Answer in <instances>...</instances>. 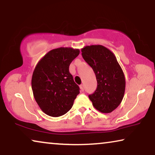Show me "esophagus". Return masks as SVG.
Here are the masks:
<instances>
[{
  "label": "esophagus",
  "mask_w": 155,
  "mask_h": 155,
  "mask_svg": "<svg viewBox=\"0 0 155 155\" xmlns=\"http://www.w3.org/2000/svg\"><path fill=\"white\" fill-rule=\"evenodd\" d=\"M80 91H81V92H84V85L83 84H81L80 85Z\"/></svg>",
  "instance_id": "34e87169"
}]
</instances>
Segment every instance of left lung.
I'll use <instances>...</instances> for the list:
<instances>
[{"label": "left lung", "instance_id": "1", "mask_svg": "<svg viewBox=\"0 0 155 155\" xmlns=\"http://www.w3.org/2000/svg\"><path fill=\"white\" fill-rule=\"evenodd\" d=\"M82 56L95 74L97 87L89 99L93 107L109 114L120 104L125 91V77L116 57L102 45L85 46Z\"/></svg>", "mask_w": 155, "mask_h": 155}]
</instances>
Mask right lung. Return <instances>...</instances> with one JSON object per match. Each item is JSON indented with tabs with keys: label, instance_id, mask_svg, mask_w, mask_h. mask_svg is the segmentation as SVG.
<instances>
[{
	"label": "right lung",
	"instance_id": "1",
	"mask_svg": "<svg viewBox=\"0 0 155 155\" xmlns=\"http://www.w3.org/2000/svg\"><path fill=\"white\" fill-rule=\"evenodd\" d=\"M79 53V49L71 47L54 48L36 64L32 76V90L37 104L45 114L59 117L72 107L79 87L69 67Z\"/></svg>",
	"mask_w": 155,
	"mask_h": 155
}]
</instances>
